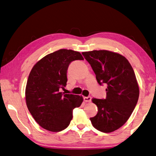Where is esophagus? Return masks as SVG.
<instances>
[{
	"mask_svg": "<svg viewBox=\"0 0 156 156\" xmlns=\"http://www.w3.org/2000/svg\"><path fill=\"white\" fill-rule=\"evenodd\" d=\"M83 99H84V101L87 102H90L91 101H92V97H91V96L84 97Z\"/></svg>",
	"mask_w": 156,
	"mask_h": 156,
	"instance_id": "esophagus-1",
	"label": "esophagus"
}]
</instances>
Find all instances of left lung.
<instances>
[{"label": "left lung", "mask_w": 156, "mask_h": 156, "mask_svg": "<svg viewBox=\"0 0 156 156\" xmlns=\"http://www.w3.org/2000/svg\"><path fill=\"white\" fill-rule=\"evenodd\" d=\"M82 54L91 65L98 83L107 85L105 99L93 98L98 107L90 117L92 126L102 133H111L127 122L139 96V87L130 62L121 54L107 50H94Z\"/></svg>", "instance_id": "obj_1"}]
</instances>
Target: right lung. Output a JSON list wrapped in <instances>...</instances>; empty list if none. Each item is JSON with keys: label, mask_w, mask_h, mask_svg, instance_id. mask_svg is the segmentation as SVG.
Listing matches in <instances>:
<instances>
[{"label": "right lung", "mask_w": 156, "mask_h": 156, "mask_svg": "<svg viewBox=\"0 0 156 156\" xmlns=\"http://www.w3.org/2000/svg\"><path fill=\"white\" fill-rule=\"evenodd\" d=\"M83 60L80 53L62 49L41 59L33 66L26 87L29 111L39 126L51 132L68 127L73 110L80 107L83 97L60 92L67 82V70L74 60Z\"/></svg>", "instance_id": "obj_1"}]
</instances>
